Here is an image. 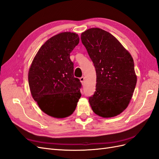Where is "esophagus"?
Returning a JSON list of instances; mask_svg holds the SVG:
<instances>
[{
	"instance_id": "esophagus-1",
	"label": "esophagus",
	"mask_w": 159,
	"mask_h": 159,
	"mask_svg": "<svg viewBox=\"0 0 159 159\" xmlns=\"http://www.w3.org/2000/svg\"><path fill=\"white\" fill-rule=\"evenodd\" d=\"M80 80L81 83L82 84H84V81H85V78H84V77H81V78H80Z\"/></svg>"
}]
</instances>
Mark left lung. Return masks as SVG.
Here are the masks:
<instances>
[{
  "mask_svg": "<svg viewBox=\"0 0 159 159\" xmlns=\"http://www.w3.org/2000/svg\"><path fill=\"white\" fill-rule=\"evenodd\" d=\"M96 71V89L89 102L100 117L117 116L125 109L137 84L133 59L116 38L98 28L81 34Z\"/></svg>",
  "mask_w": 159,
  "mask_h": 159,
  "instance_id": "left-lung-1",
  "label": "left lung"
}]
</instances>
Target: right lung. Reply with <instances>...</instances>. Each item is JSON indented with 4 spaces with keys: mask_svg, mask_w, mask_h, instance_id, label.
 Here are the masks:
<instances>
[{
    "mask_svg": "<svg viewBox=\"0 0 159 159\" xmlns=\"http://www.w3.org/2000/svg\"><path fill=\"white\" fill-rule=\"evenodd\" d=\"M79 42L75 33H60L41 46L32 62L28 71L32 96L42 111L51 117L70 116L81 97V84L74 75L70 57Z\"/></svg>",
    "mask_w": 159,
    "mask_h": 159,
    "instance_id": "right-lung-1",
    "label": "right lung"
}]
</instances>
